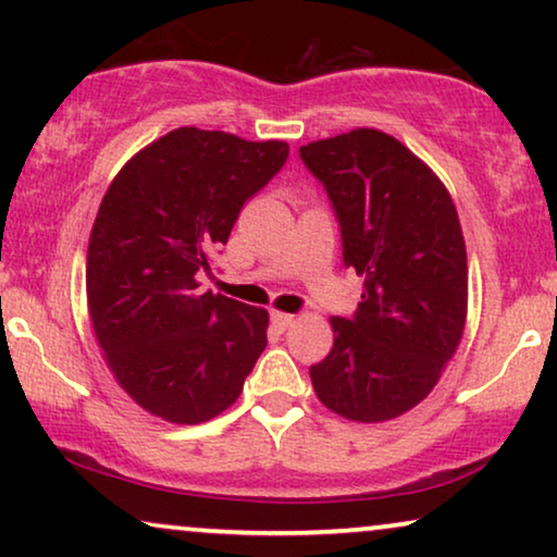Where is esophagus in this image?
Returning <instances> with one entry per match:
<instances>
[{
    "label": "esophagus",
    "mask_w": 557,
    "mask_h": 557,
    "mask_svg": "<svg viewBox=\"0 0 557 557\" xmlns=\"http://www.w3.org/2000/svg\"><path fill=\"white\" fill-rule=\"evenodd\" d=\"M271 322H273V326H276V330L284 332L296 322V317L286 314V311H271Z\"/></svg>",
    "instance_id": "1"
}]
</instances>
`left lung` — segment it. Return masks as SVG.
Listing matches in <instances>:
<instances>
[{"label":"left lung","instance_id":"1","mask_svg":"<svg viewBox=\"0 0 557 557\" xmlns=\"http://www.w3.org/2000/svg\"><path fill=\"white\" fill-rule=\"evenodd\" d=\"M337 210L345 263L364 281L352 319L309 375L332 413L383 423L438 383L467 326L469 265L459 212L438 174L380 128L299 149Z\"/></svg>","mask_w":557,"mask_h":557}]
</instances>
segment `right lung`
<instances>
[{
	"instance_id": "1",
	"label": "right lung",
	"mask_w": 557,
	"mask_h": 557,
	"mask_svg": "<svg viewBox=\"0 0 557 557\" xmlns=\"http://www.w3.org/2000/svg\"><path fill=\"white\" fill-rule=\"evenodd\" d=\"M286 157V141L182 126L106 189L88 240V314L111 375L147 413L195 425L238 400L269 311L202 292L197 276Z\"/></svg>"
}]
</instances>
